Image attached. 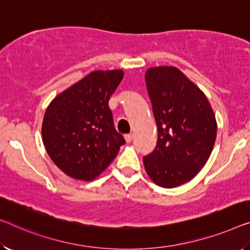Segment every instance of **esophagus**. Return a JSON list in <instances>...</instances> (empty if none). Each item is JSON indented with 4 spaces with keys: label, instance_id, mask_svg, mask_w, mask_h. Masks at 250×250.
I'll return each mask as SVG.
<instances>
[{
    "label": "esophagus",
    "instance_id": "1",
    "mask_svg": "<svg viewBox=\"0 0 250 250\" xmlns=\"http://www.w3.org/2000/svg\"><path fill=\"white\" fill-rule=\"evenodd\" d=\"M125 139L126 143H131L132 139H133V136L132 135H125Z\"/></svg>",
    "mask_w": 250,
    "mask_h": 250
}]
</instances>
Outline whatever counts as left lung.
<instances>
[{
	"label": "left lung",
	"mask_w": 250,
	"mask_h": 250,
	"mask_svg": "<svg viewBox=\"0 0 250 250\" xmlns=\"http://www.w3.org/2000/svg\"><path fill=\"white\" fill-rule=\"evenodd\" d=\"M146 84L158 140L144 157L145 169L155 184L173 188L206 165L217 138V120L206 94L176 67L148 68Z\"/></svg>",
	"instance_id": "1"
}]
</instances>
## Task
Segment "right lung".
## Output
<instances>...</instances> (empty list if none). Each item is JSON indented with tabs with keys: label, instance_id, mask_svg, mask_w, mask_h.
I'll return each mask as SVG.
<instances>
[{
	"label": "right lung",
	"instance_id": "obj_1",
	"mask_svg": "<svg viewBox=\"0 0 250 250\" xmlns=\"http://www.w3.org/2000/svg\"><path fill=\"white\" fill-rule=\"evenodd\" d=\"M124 70H94L58 94L42 121L51 161L72 178L92 181L117 157L125 138L114 128L109 100Z\"/></svg>",
	"mask_w": 250,
	"mask_h": 250
}]
</instances>
